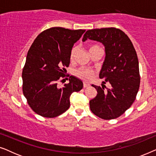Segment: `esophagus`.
<instances>
[{
	"instance_id": "1",
	"label": "esophagus",
	"mask_w": 156,
	"mask_h": 156,
	"mask_svg": "<svg viewBox=\"0 0 156 156\" xmlns=\"http://www.w3.org/2000/svg\"><path fill=\"white\" fill-rule=\"evenodd\" d=\"M89 86H90V84H88V83H84V84H83V87H84V88H87V87H89Z\"/></svg>"
}]
</instances>
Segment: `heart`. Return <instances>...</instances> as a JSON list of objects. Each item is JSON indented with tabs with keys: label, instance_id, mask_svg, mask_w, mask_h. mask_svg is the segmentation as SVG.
I'll list each match as a JSON object with an SVG mask.
<instances>
[{
	"label": "heart",
	"instance_id": "1",
	"mask_svg": "<svg viewBox=\"0 0 156 156\" xmlns=\"http://www.w3.org/2000/svg\"><path fill=\"white\" fill-rule=\"evenodd\" d=\"M99 46L97 45H92L89 48V50H92V49L95 48H98ZM77 46H74L73 48H72L71 52H70V59H73L74 57V55L76 51H77ZM95 72L93 69H90V68H87V67H80L78 69H75L74 71V74L77 76V77L82 79V80L84 81H89L91 79H92V77L94 75Z\"/></svg>",
	"mask_w": 156,
	"mask_h": 156
}]
</instances>
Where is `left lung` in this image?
<instances>
[{
  "instance_id": "1",
  "label": "left lung",
  "mask_w": 156,
  "mask_h": 156,
  "mask_svg": "<svg viewBox=\"0 0 156 156\" xmlns=\"http://www.w3.org/2000/svg\"><path fill=\"white\" fill-rule=\"evenodd\" d=\"M87 39L101 42L106 57L99 74L104 79L102 87L91 85L97 91L89 106L94 114L105 120L118 118L135 101L140 87L138 59L135 48L127 35L115 27L89 30L82 41ZM108 82L111 88H103Z\"/></svg>"
}]
</instances>
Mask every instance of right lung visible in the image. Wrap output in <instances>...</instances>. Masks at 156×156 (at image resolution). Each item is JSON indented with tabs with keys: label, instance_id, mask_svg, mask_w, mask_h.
Masks as SVG:
<instances>
[{
	"label": "right lung",
	"instance_id": "add662e5",
	"mask_svg": "<svg viewBox=\"0 0 156 156\" xmlns=\"http://www.w3.org/2000/svg\"><path fill=\"white\" fill-rule=\"evenodd\" d=\"M84 32L54 27L42 32L34 40L22 78L23 94L36 114L46 118L59 116L69 108L72 94L82 89V81L73 76L62 88L57 82L66 76L72 47Z\"/></svg>",
	"mask_w": 156,
	"mask_h": 156
}]
</instances>
